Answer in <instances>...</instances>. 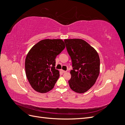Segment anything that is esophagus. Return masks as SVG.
Here are the masks:
<instances>
[{"mask_svg":"<svg viewBox=\"0 0 125 125\" xmlns=\"http://www.w3.org/2000/svg\"><path fill=\"white\" fill-rule=\"evenodd\" d=\"M61 72H62L63 73H65V72H66V71H64V70H61Z\"/></svg>","mask_w":125,"mask_h":125,"instance_id":"1","label":"esophagus"}]
</instances>
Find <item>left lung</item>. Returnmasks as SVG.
<instances>
[{"label": "left lung", "mask_w": 125, "mask_h": 125, "mask_svg": "<svg viewBox=\"0 0 125 125\" xmlns=\"http://www.w3.org/2000/svg\"><path fill=\"white\" fill-rule=\"evenodd\" d=\"M64 42L73 68L68 82L70 87L78 93H83L94 85L99 75V56L95 49L83 39H65Z\"/></svg>", "instance_id": "8db88e82"}]
</instances>
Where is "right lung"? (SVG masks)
I'll list each match as a JSON object with an SVG mask.
<instances>
[{"label":"right lung","mask_w":125,"mask_h":125,"mask_svg":"<svg viewBox=\"0 0 125 125\" xmlns=\"http://www.w3.org/2000/svg\"><path fill=\"white\" fill-rule=\"evenodd\" d=\"M61 39H44L34 45L25 61L27 78L36 91L45 93L53 88L60 77L55 59L65 48Z\"/></svg>","instance_id":"right-lung-1"}]
</instances>
